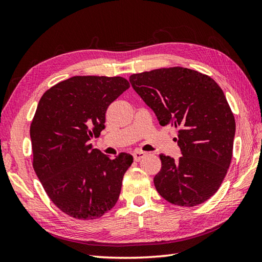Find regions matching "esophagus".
<instances>
[{"label":"esophagus","instance_id":"obj_1","mask_svg":"<svg viewBox=\"0 0 262 262\" xmlns=\"http://www.w3.org/2000/svg\"><path fill=\"white\" fill-rule=\"evenodd\" d=\"M133 157H134V160H135V161H140V160H142L143 158L146 157V153L143 152V151H136V152L133 153Z\"/></svg>","mask_w":262,"mask_h":262}]
</instances>
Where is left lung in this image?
<instances>
[{"instance_id":"1","label":"left lung","mask_w":262,"mask_h":262,"mask_svg":"<svg viewBox=\"0 0 262 262\" xmlns=\"http://www.w3.org/2000/svg\"><path fill=\"white\" fill-rule=\"evenodd\" d=\"M129 82L161 126L178 129L182 157L160 155L158 192L183 207L205 203L219 190L232 160L235 119L223 90L208 75L179 66L133 74Z\"/></svg>"}]
</instances>
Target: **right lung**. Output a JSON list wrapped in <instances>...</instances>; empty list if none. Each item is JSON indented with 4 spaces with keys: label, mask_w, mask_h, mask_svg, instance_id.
Returning a JSON list of instances; mask_svg holds the SVG:
<instances>
[{
    "label": "right lung",
    "mask_w": 262,
    "mask_h": 262,
    "mask_svg": "<svg viewBox=\"0 0 262 262\" xmlns=\"http://www.w3.org/2000/svg\"><path fill=\"white\" fill-rule=\"evenodd\" d=\"M129 88L120 76H73L39 100L30 125L32 166L57 207L77 220H96L119 198L130 154L111 160L91 141L104 129L109 104Z\"/></svg>",
    "instance_id": "obj_1"
}]
</instances>
